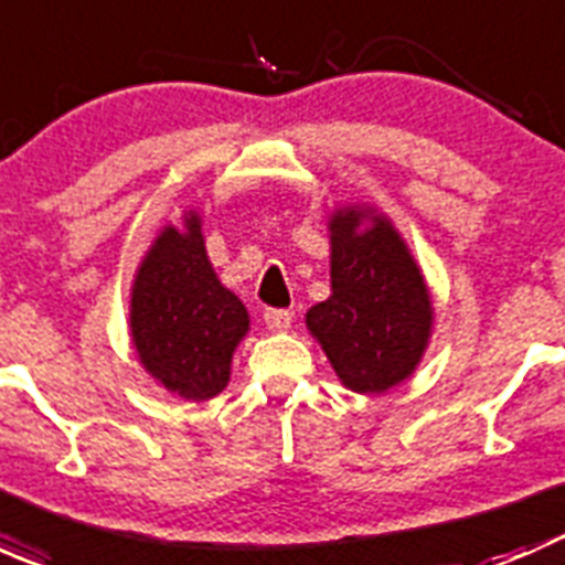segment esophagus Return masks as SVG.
Segmentation results:
<instances>
[{
	"label": "esophagus",
	"instance_id": "esophagus-1",
	"mask_svg": "<svg viewBox=\"0 0 565 565\" xmlns=\"http://www.w3.org/2000/svg\"><path fill=\"white\" fill-rule=\"evenodd\" d=\"M292 322V315L287 309H267L265 311V324L273 330V333H281V330L289 328Z\"/></svg>",
	"mask_w": 565,
	"mask_h": 565
}]
</instances>
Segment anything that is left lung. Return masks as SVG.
I'll return each mask as SVG.
<instances>
[{"label": "left lung", "instance_id": "left-lung-1", "mask_svg": "<svg viewBox=\"0 0 565 565\" xmlns=\"http://www.w3.org/2000/svg\"><path fill=\"white\" fill-rule=\"evenodd\" d=\"M328 237L330 298L306 311V328L344 388H396L415 374L435 330L424 270L374 204L330 210Z\"/></svg>", "mask_w": 565, "mask_h": 565}]
</instances>
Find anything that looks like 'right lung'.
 I'll use <instances>...</instances> for the list:
<instances>
[{"label": "right lung", "instance_id": "add662e5", "mask_svg": "<svg viewBox=\"0 0 565 565\" xmlns=\"http://www.w3.org/2000/svg\"><path fill=\"white\" fill-rule=\"evenodd\" d=\"M128 330L141 369L172 396L204 402L230 385L250 317L210 262L199 210H182L180 224L161 226L141 256Z\"/></svg>", "mask_w": 565, "mask_h": 565}]
</instances>
